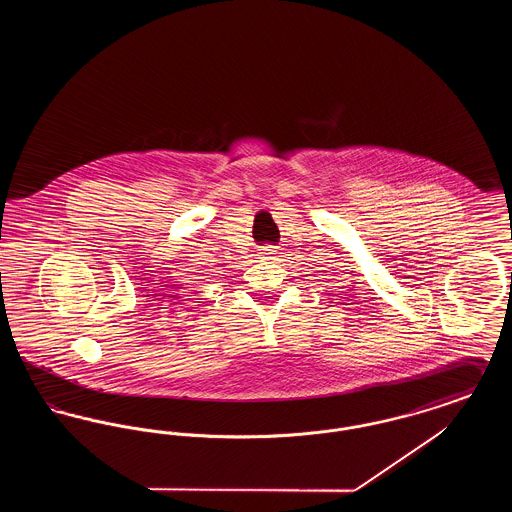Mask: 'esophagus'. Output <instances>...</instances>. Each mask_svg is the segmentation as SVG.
I'll return each mask as SVG.
<instances>
[{
  "mask_svg": "<svg viewBox=\"0 0 512 512\" xmlns=\"http://www.w3.org/2000/svg\"><path fill=\"white\" fill-rule=\"evenodd\" d=\"M259 255H261V259H274L276 257V249L272 245H263L259 249Z\"/></svg>",
  "mask_w": 512,
  "mask_h": 512,
  "instance_id": "esophagus-1",
  "label": "esophagus"
}]
</instances>
